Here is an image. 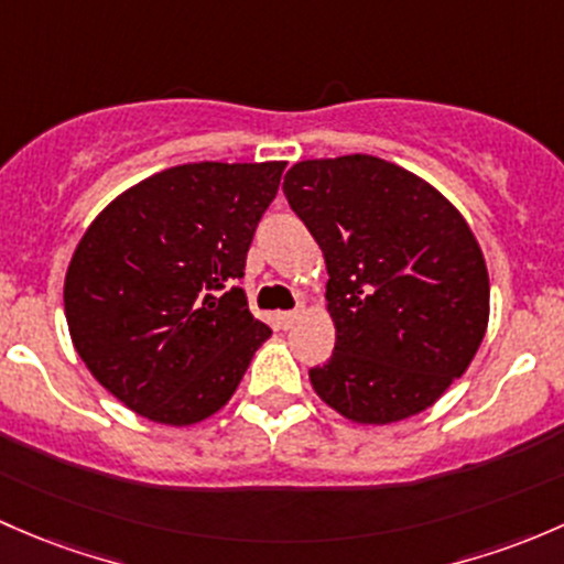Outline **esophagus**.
<instances>
[{"label":"esophagus","instance_id":"34e87169","mask_svg":"<svg viewBox=\"0 0 564 564\" xmlns=\"http://www.w3.org/2000/svg\"><path fill=\"white\" fill-rule=\"evenodd\" d=\"M299 315H301V310H293V312H280V315H276V321H280L282 328H290V325H293L295 321H299Z\"/></svg>","mask_w":564,"mask_h":564}]
</instances>
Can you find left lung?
<instances>
[{"label": "left lung", "mask_w": 564, "mask_h": 564, "mask_svg": "<svg viewBox=\"0 0 564 564\" xmlns=\"http://www.w3.org/2000/svg\"><path fill=\"white\" fill-rule=\"evenodd\" d=\"M290 208L321 243L336 345L312 388L356 423L432 408L489 323V271L462 214L415 173L371 154L295 162Z\"/></svg>", "instance_id": "left-lung-1"}]
</instances>
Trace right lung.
I'll return each mask as SVG.
<instances>
[{
    "instance_id": "right-lung-1",
    "label": "right lung",
    "mask_w": 564,
    "mask_h": 564,
    "mask_svg": "<svg viewBox=\"0 0 564 564\" xmlns=\"http://www.w3.org/2000/svg\"><path fill=\"white\" fill-rule=\"evenodd\" d=\"M284 162H189L102 208L65 276L69 336L102 388L189 426L228 404L271 328L239 284Z\"/></svg>"
}]
</instances>
